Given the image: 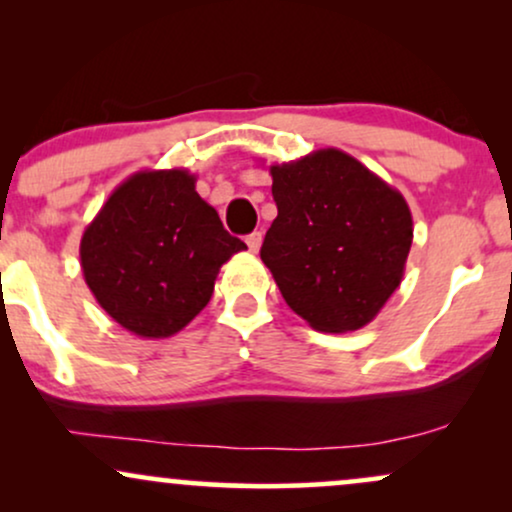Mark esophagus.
I'll return each instance as SVG.
<instances>
[{
  "mask_svg": "<svg viewBox=\"0 0 512 512\" xmlns=\"http://www.w3.org/2000/svg\"><path fill=\"white\" fill-rule=\"evenodd\" d=\"M245 243H248L250 252H260V248H262V233H260V231L250 233V236L245 238Z\"/></svg>",
  "mask_w": 512,
  "mask_h": 512,
  "instance_id": "obj_1",
  "label": "esophagus"
}]
</instances>
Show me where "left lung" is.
I'll use <instances>...</instances> for the list:
<instances>
[{"label":"left lung","mask_w":512,"mask_h":512,"mask_svg":"<svg viewBox=\"0 0 512 512\" xmlns=\"http://www.w3.org/2000/svg\"><path fill=\"white\" fill-rule=\"evenodd\" d=\"M276 219L260 257L317 332H354L402 284L414 223L407 199L354 156L320 149L269 166Z\"/></svg>","instance_id":"left-lung-1"}]
</instances>
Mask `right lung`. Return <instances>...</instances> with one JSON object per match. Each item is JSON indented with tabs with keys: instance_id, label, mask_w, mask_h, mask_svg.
Listing matches in <instances>:
<instances>
[{
	"instance_id": "obj_1",
	"label": "right lung",
	"mask_w": 512,
	"mask_h": 512,
	"mask_svg": "<svg viewBox=\"0 0 512 512\" xmlns=\"http://www.w3.org/2000/svg\"><path fill=\"white\" fill-rule=\"evenodd\" d=\"M185 168L139 170L117 185L81 236V272L120 327L166 339L190 325L240 250Z\"/></svg>"
}]
</instances>
